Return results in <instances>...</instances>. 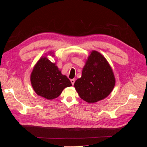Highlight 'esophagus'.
Wrapping results in <instances>:
<instances>
[{"mask_svg":"<svg viewBox=\"0 0 147 147\" xmlns=\"http://www.w3.org/2000/svg\"><path fill=\"white\" fill-rule=\"evenodd\" d=\"M70 82H71V83H72V85H74V83H75V79H71V80H70Z\"/></svg>","mask_w":147,"mask_h":147,"instance_id":"obj_1","label":"esophagus"}]
</instances>
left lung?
Instances as JSON below:
<instances>
[{"mask_svg": "<svg viewBox=\"0 0 147 147\" xmlns=\"http://www.w3.org/2000/svg\"><path fill=\"white\" fill-rule=\"evenodd\" d=\"M115 78L105 57L98 51L90 52L82 70L81 78L74 83L80 98L92 104L103 100L113 90Z\"/></svg>", "mask_w": 147, "mask_h": 147, "instance_id": "8db88e82", "label": "left lung"}]
</instances>
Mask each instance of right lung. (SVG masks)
<instances>
[{
  "label": "right lung",
  "mask_w": 147,
  "mask_h": 147,
  "mask_svg": "<svg viewBox=\"0 0 147 147\" xmlns=\"http://www.w3.org/2000/svg\"><path fill=\"white\" fill-rule=\"evenodd\" d=\"M48 54L55 56L53 52ZM30 83L35 93L48 100L57 98L64 88L72 86L69 79L61 74L56 63H53L45 56L35 64L30 74Z\"/></svg>",
  "instance_id": "right-lung-1"
}]
</instances>
